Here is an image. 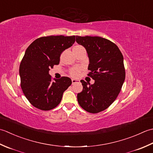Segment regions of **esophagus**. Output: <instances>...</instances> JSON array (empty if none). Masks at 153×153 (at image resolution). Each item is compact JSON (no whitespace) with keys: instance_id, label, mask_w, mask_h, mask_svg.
<instances>
[{"instance_id":"obj_1","label":"esophagus","mask_w":153,"mask_h":153,"mask_svg":"<svg viewBox=\"0 0 153 153\" xmlns=\"http://www.w3.org/2000/svg\"><path fill=\"white\" fill-rule=\"evenodd\" d=\"M79 82V80H76V79H72V83H73V84H74V83H76V82Z\"/></svg>"}]
</instances>
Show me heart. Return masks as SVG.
<instances>
[{"instance_id": "b5f03b06", "label": "heart", "mask_w": 153, "mask_h": 153, "mask_svg": "<svg viewBox=\"0 0 153 153\" xmlns=\"http://www.w3.org/2000/svg\"><path fill=\"white\" fill-rule=\"evenodd\" d=\"M79 47H82V46L76 45V46L74 47V48H79ZM81 71H82V68H81L80 67H74L71 68V69L70 70L69 73H70L71 76L76 77V76L79 75L80 72H81Z\"/></svg>"}]
</instances>
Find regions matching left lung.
Masks as SVG:
<instances>
[{"mask_svg": "<svg viewBox=\"0 0 153 153\" xmlns=\"http://www.w3.org/2000/svg\"><path fill=\"white\" fill-rule=\"evenodd\" d=\"M76 42L84 46L89 57L88 76L93 85L81 80L82 91L77 94L81 108L89 113L105 110L117 98L126 78L123 57L118 47L98 36H76Z\"/></svg>", "mask_w": 153, "mask_h": 153, "instance_id": "8db88e82", "label": "left lung"}]
</instances>
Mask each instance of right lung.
<instances>
[{"mask_svg":"<svg viewBox=\"0 0 153 153\" xmlns=\"http://www.w3.org/2000/svg\"><path fill=\"white\" fill-rule=\"evenodd\" d=\"M74 42L75 36H44L36 39L27 48L20 65V86L33 106L48 111L61 102L72 81L67 76L53 79L49 71L59 65L62 52Z\"/></svg>","mask_w":153,"mask_h":153,"instance_id":"add662e5","label":"right lung"}]
</instances>
